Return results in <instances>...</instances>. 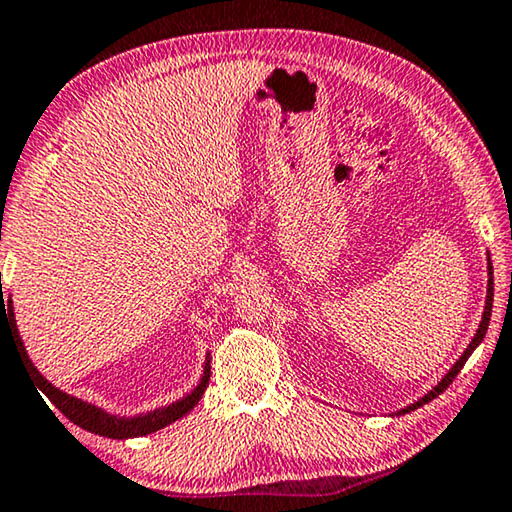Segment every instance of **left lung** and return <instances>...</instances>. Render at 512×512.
Here are the masks:
<instances>
[{
	"mask_svg": "<svg viewBox=\"0 0 512 512\" xmlns=\"http://www.w3.org/2000/svg\"><path fill=\"white\" fill-rule=\"evenodd\" d=\"M494 270H492V261H490V254H487V295H485V309H483V318H480V323H478V330H476V335H473V339L469 342V346L464 348V353L459 355L457 358V362L453 367L448 369L446 372V376H443V379L434 385L432 390H427L425 395H422L418 402H413V404H409V406H404V409H399L395 416H404V413H411V411H416V409H420L422 404H427V402H432L434 397H439L443 390L448 388L450 383H453V379L455 376L459 374V369L464 367V362L469 360V355L476 351V348L483 344V339H485V335H487V325H490V318H492V302H494Z\"/></svg>",
	"mask_w": 512,
	"mask_h": 512,
	"instance_id": "8db88e82",
	"label": "left lung"
}]
</instances>
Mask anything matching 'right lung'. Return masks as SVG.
<instances>
[{
	"mask_svg": "<svg viewBox=\"0 0 512 512\" xmlns=\"http://www.w3.org/2000/svg\"><path fill=\"white\" fill-rule=\"evenodd\" d=\"M0 298H2V302H0V330H2V325H6V328L11 330V335L18 342L20 355H22V360H25V365L29 367V374H32L36 388H39L43 395H46L50 402H53L57 409L73 422V425L83 427V429H87V432L99 434V436H108V439H136V436H147L152 432H159V429L168 427L170 422H175V420L187 416V413L194 409L198 402H201L207 383H210V369L212 367H210V353H207L201 381H198L196 388L187 392V395H184L182 399H175V402H170L166 406H159V409H154V411L138 413V416H115V413L103 411L101 406H96L92 402H85V399H78V397L69 395V392L59 390L57 385L50 383L46 376H43L39 369L34 367V362L27 355V348L20 339V332H18V325H16V314H13L11 295H9V298H4V293L0 288Z\"/></svg>",
	"mask_w": 512,
	"mask_h": 512,
	"instance_id": "1",
	"label": "right lung"
}]
</instances>
